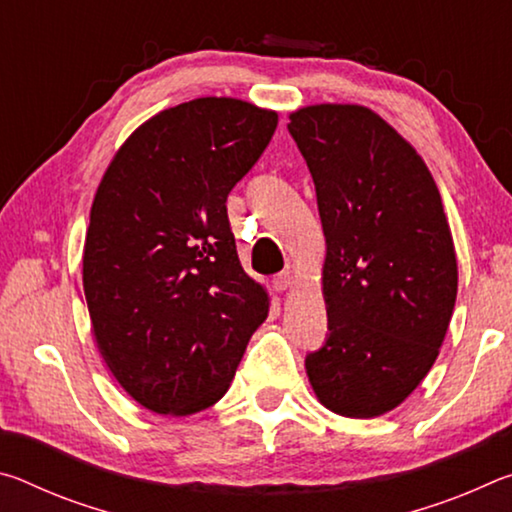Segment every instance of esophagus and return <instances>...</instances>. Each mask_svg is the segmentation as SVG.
<instances>
[{"mask_svg": "<svg viewBox=\"0 0 512 512\" xmlns=\"http://www.w3.org/2000/svg\"><path fill=\"white\" fill-rule=\"evenodd\" d=\"M293 287V275H291V271H282V273H277L275 277H273V289L275 291H287V289H291Z\"/></svg>", "mask_w": 512, "mask_h": 512, "instance_id": "34e87169", "label": "esophagus"}]
</instances>
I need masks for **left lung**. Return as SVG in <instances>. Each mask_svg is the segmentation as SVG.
Masks as SVG:
<instances>
[{
  "label": "left lung",
  "mask_w": 512,
  "mask_h": 512,
  "mask_svg": "<svg viewBox=\"0 0 512 512\" xmlns=\"http://www.w3.org/2000/svg\"><path fill=\"white\" fill-rule=\"evenodd\" d=\"M316 185L327 255V341L307 354L325 409L377 418L427 377L452 320L458 266L427 164L370 108L318 103L289 115Z\"/></svg>",
  "instance_id": "8db88e82"
}]
</instances>
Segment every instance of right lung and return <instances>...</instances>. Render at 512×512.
<instances>
[{
	"label": "right lung",
	"instance_id": "1",
	"mask_svg": "<svg viewBox=\"0 0 512 512\" xmlns=\"http://www.w3.org/2000/svg\"><path fill=\"white\" fill-rule=\"evenodd\" d=\"M277 112L230 97L162 110L103 173L83 248L97 348L144 409L192 415L230 388L268 293L241 268L228 194Z\"/></svg>",
	"mask_w": 512,
	"mask_h": 512
}]
</instances>
